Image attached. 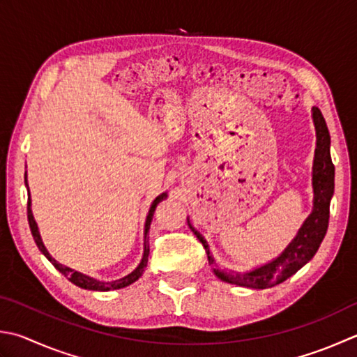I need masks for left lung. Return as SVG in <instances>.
I'll return each mask as SVG.
<instances>
[{"label":"left lung","mask_w":357,"mask_h":357,"mask_svg":"<svg viewBox=\"0 0 357 357\" xmlns=\"http://www.w3.org/2000/svg\"><path fill=\"white\" fill-rule=\"evenodd\" d=\"M312 121L315 126V135H317V147H315V158L312 167V188H314V208L312 213L309 214L307 219L297 233V236L292 239L283 253L273 261L253 268L250 272H233L219 268L216 261L208 247L205 238L191 225L188 219L191 231L196 234L197 239L205 247L208 262L213 267V272L218 278L230 284H236L242 287L250 289H267L283 283L289 277L300 271L307 261H311L315 252L324 241L328 220H329V202L334 194V165L331 161V153H329V132L325 123V118L317 107H312Z\"/></svg>","instance_id":"left-lung-1"}]
</instances>
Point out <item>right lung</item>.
<instances>
[{"instance_id": "obj_1", "label": "right lung", "mask_w": 357, "mask_h": 357, "mask_svg": "<svg viewBox=\"0 0 357 357\" xmlns=\"http://www.w3.org/2000/svg\"><path fill=\"white\" fill-rule=\"evenodd\" d=\"M24 183L28 186V177H26V172H24ZM167 196L166 192L160 194V196L152 202L151 205V210L147 213V218H146V224H144V253H143V258H141V262L138 264V267L133 271L132 273L126 275V277L115 280V281H99L89 277V275H84L77 271H74V268L66 267L63 264H60L56 259H54L50 252L46 250V247L43 244L42 238H40V233H38V227H37V222L32 216V210H31V194H29V188H28V220H29V227H31V233L33 236V241H36V244L38 247V250L42 252L46 258L50 259L51 264L57 268V271L65 275L66 278H68L73 284H76L82 289H89V291H100V292H107V291H115V289H123L126 286H129L132 283H135V281L143 275L144 268L147 266V258H149V241H147V231H149V227H151V222H152V216H153V211H155L157 205L160 204L161 200Z\"/></svg>"}]
</instances>
